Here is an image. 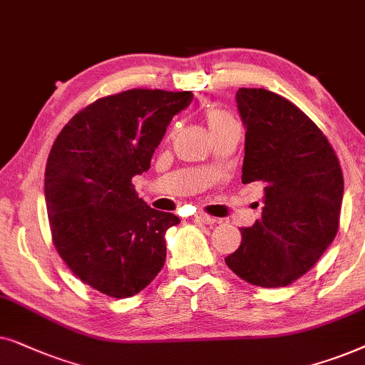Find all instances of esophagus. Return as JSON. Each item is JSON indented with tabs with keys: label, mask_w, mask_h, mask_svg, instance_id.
Wrapping results in <instances>:
<instances>
[{
	"label": "esophagus",
	"mask_w": 365,
	"mask_h": 365,
	"mask_svg": "<svg viewBox=\"0 0 365 365\" xmlns=\"http://www.w3.org/2000/svg\"><path fill=\"white\" fill-rule=\"evenodd\" d=\"M195 220L202 222V223H207V225H212V223L217 222V218L207 215V213H203V212H198V213H195Z\"/></svg>",
	"instance_id": "obj_1"
}]
</instances>
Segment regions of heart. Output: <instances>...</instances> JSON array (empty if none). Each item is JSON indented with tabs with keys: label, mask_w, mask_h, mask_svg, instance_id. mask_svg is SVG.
<instances>
[{
	"label": "heart",
	"mask_w": 365,
	"mask_h": 365,
	"mask_svg": "<svg viewBox=\"0 0 365 365\" xmlns=\"http://www.w3.org/2000/svg\"><path fill=\"white\" fill-rule=\"evenodd\" d=\"M232 120H233V116L228 113V111L222 110V108H212L207 111V123L210 130L217 128V126H220L223 123H228V121H232Z\"/></svg>",
	"instance_id": "b5f03b06"
}]
</instances>
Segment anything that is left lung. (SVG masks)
<instances>
[{"mask_svg": "<svg viewBox=\"0 0 365 365\" xmlns=\"http://www.w3.org/2000/svg\"><path fill=\"white\" fill-rule=\"evenodd\" d=\"M245 157L242 183L264 185L262 215L242 228L225 259L259 287H285L317 264L339 230L341 163L322 130L292 101L264 88H239Z\"/></svg>", "mask_w": 365, "mask_h": 365, "instance_id": "1", "label": "left lung"}]
</instances>
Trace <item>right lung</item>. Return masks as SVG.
I'll use <instances>...</instances> for the list:
<instances>
[{"instance_id":"1","label":"right lung","mask_w":365,"mask_h":365,"mask_svg":"<svg viewBox=\"0 0 365 365\" xmlns=\"http://www.w3.org/2000/svg\"><path fill=\"white\" fill-rule=\"evenodd\" d=\"M192 91L133 88L73 116L48 155L45 198L55 249L73 274L113 299L138 294L162 270L173 213L148 207L132 178L150 168Z\"/></svg>"}]
</instances>
